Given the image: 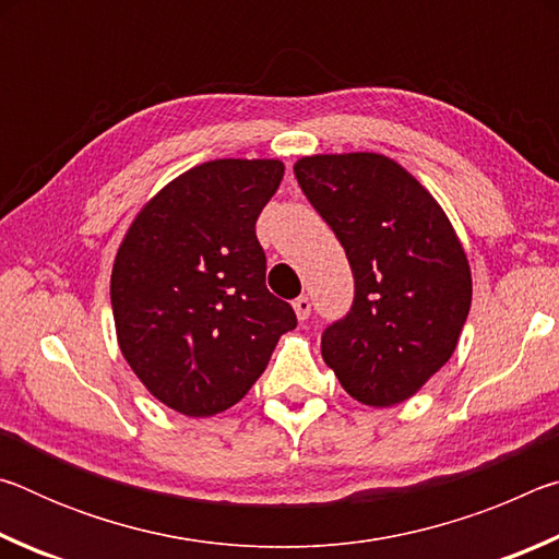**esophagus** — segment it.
I'll list each match as a JSON object with an SVG mask.
<instances>
[{
    "label": "esophagus",
    "mask_w": 559,
    "mask_h": 559,
    "mask_svg": "<svg viewBox=\"0 0 559 559\" xmlns=\"http://www.w3.org/2000/svg\"><path fill=\"white\" fill-rule=\"evenodd\" d=\"M293 310H296L298 320H308V316H310V300L306 296L296 298V300H293Z\"/></svg>",
    "instance_id": "34e87169"
}]
</instances>
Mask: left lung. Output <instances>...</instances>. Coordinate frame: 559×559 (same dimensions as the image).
<instances>
[{
    "instance_id": "8db88e82",
    "label": "left lung",
    "mask_w": 559,
    "mask_h": 559,
    "mask_svg": "<svg viewBox=\"0 0 559 559\" xmlns=\"http://www.w3.org/2000/svg\"><path fill=\"white\" fill-rule=\"evenodd\" d=\"M298 185L347 253L349 313L328 325L323 359L367 406L409 400L449 362L471 308V269L429 189L377 153L300 157Z\"/></svg>"
}]
</instances>
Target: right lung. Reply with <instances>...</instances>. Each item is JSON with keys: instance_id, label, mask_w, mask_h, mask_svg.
I'll return each instance as SVG.
<instances>
[{"instance_id": "obj_1", "label": "right lung", "mask_w": 559, "mask_h": 559, "mask_svg": "<svg viewBox=\"0 0 559 559\" xmlns=\"http://www.w3.org/2000/svg\"><path fill=\"white\" fill-rule=\"evenodd\" d=\"M281 159H212L173 179L122 239L110 302L122 357L147 392L187 416L229 409L296 328L266 288L257 219Z\"/></svg>"}]
</instances>
